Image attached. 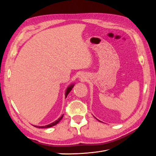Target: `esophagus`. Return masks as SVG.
Listing matches in <instances>:
<instances>
[{
  "label": "esophagus",
  "instance_id": "obj_1",
  "mask_svg": "<svg viewBox=\"0 0 156 156\" xmlns=\"http://www.w3.org/2000/svg\"><path fill=\"white\" fill-rule=\"evenodd\" d=\"M79 78L81 79V81H84V80L86 79V77H85V76H84V75H82V74H81V75H79Z\"/></svg>",
  "mask_w": 156,
  "mask_h": 156
}]
</instances>
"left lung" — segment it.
<instances>
[{"instance_id":"1","label":"left lung","mask_w":156,"mask_h":156,"mask_svg":"<svg viewBox=\"0 0 156 156\" xmlns=\"http://www.w3.org/2000/svg\"><path fill=\"white\" fill-rule=\"evenodd\" d=\"M97 120H98V119H97ZM99 121H100V120H99ZM100 122H101V121H100Z\"/></svg>"}]
</instances>
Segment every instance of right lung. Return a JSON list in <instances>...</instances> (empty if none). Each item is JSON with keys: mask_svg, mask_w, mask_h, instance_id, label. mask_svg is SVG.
<instances>
[{"mask_svg": "<svg viewBox=\"0 0 156 156\" xmlns=\"http://www.w3.org/2000/svg\"><path fill=\"white\" fill-rule=\"evenodd\" d=\"M73 87H74V84H70V85H69V87H68V88H66V92H65V97H66V98H67V96L68 95V94L70 92L71 90H72V88H73ZM63 116H64V115H62V116H61L58 120H55L54 122H53V123H51V124H50L46 125V126H34V127H38V128H48V127H52V126H54L57 124L58 123V122H59L61 120H62V119L63 118Z\"/></svg>", "mask_w": 156, "mask_h": 156, "instance_id": "right-lung-1", "label": "right lung"}]
</instances>
